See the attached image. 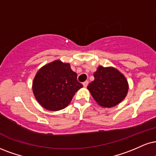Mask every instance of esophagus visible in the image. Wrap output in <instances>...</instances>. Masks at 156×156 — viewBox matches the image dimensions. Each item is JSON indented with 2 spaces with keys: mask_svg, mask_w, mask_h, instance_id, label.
I'll return each mask as SVG.
<instances>
[{
  "mask_svg": "<svg viewBox=\"0 0 156 156\" xmlns=\"http://www.w3.org/2000/svg\"><path fill=\"white\" fill-rule=\"evenodd\" d=\"M88 83H89V82L88 81H85L84 82H83V86L84 87H87V85H88Z\"/></svg>",
  "mask_w": 156,
  "mask_h": 156,
  "instance_id": "esophagus-1",
  "label": "esophagus"
}]
</instances>
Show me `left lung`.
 I'll use <instances>...</instances> for the list:
<instances>
[{
  "label": "left lung",
  "instance_id": "8db88e82",
  "mask_svg": "<svg viewBox=\"0 0 156 156\" xmlns=\"http://www.w3.org/2000/svg\"><path fill=\"white\" fill-rule=\"evenodd\" d=\"M94 77L87 89L99 105L111 108L125 98L129 90L127 80L116 69L100 66Z\"/></svg>",
  "mask_w": 156,
  "mask_h": 156
}]
</instances>
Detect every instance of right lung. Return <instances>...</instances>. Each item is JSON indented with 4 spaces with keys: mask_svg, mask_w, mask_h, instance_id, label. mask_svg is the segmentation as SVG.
I'll return each mask as SVG.
<instances>
[{
    "mask_svg": "<svg viewBox=\"0 0 156 156\" xmlns=\"http://www.w3.org/2000/svg\"><path fill=\"white\" fill-rule=\"evenodd\" d=\"M82 87L70 64L59 60L42 67L32 83V90L38 103L44 108L53 111L66 108Z\"/></svg>",
    "mask_w": 156,
    "mask_h": 156,
    "instance_id": "right-lung-1",
    "label": "right lung"
}]
</instances>
